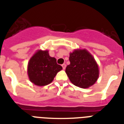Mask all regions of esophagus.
Returning a JSON list of instances; mask_svg holds the SVG:
<instances>
[{"label":"esophagus","mask_w":124,"mask_h":124,"mask_svg":"<svg viewBox=\"0 0 124 124\" xmlns=\"http://www.w3.org/2000/svg\"><path fill=\"white\" fill-rule=\"evenodd\" d=\"M62 68H63V69H65V67H66V65H65V63H63L62 65Z\"/></svg>","instance_id":"obj_1"}]
</instances>
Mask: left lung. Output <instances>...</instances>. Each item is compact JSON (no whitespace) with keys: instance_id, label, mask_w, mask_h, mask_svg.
<instances>
[{"instance_id":"obj_1","label":"left lung","mask_w":124,"mask_h":124,"mask_svg":"<svg viewBox=\"0 0 124 124\" xmlns=\"http://www.w3.org/2000/svg\"><path fill=\"white\" fill-rule=\"evenodd\" d=\"M70 63L65 72L75 86L88 88L96 82L99 70L93 56L85 49H77L70 54Z\"/></svg>"}]
</instances>
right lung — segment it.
<instances>
[{
	"label": "right lung",
	"mask_w": 124,
	"mask_h": 124,
	"mask_svg": "<svg viewBox=\"0 0 124 124\" xmlns=\"http://www.w3.org/2000/svg\"><path fill=\"white\" fill-rule=\"evenodd\" d=\"M62 69V66L57 63L55 58L49 55L48 50H39L30 59L27 72L31 82L44 86L51 83Z\"/></svg>",
	"instance_id": "obj_1"
}]
</instances>
